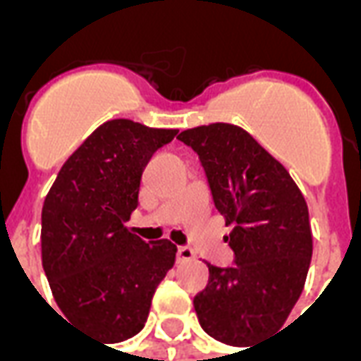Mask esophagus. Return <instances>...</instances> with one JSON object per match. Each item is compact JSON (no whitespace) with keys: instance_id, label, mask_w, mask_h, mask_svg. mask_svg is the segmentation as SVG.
Returning <instances> with one entry per match:
<instances>
[{"instance_id":"34e87169","label":"esophagus","mask_w":361,"mask_h":361,"mask_svg":"<svg viewBox=\"0 0 361 361\" xmlns=\"http://www.w3.org/2000/svg\"><path fill=\"white\" fill-rule=\"evenodd\" d=\"M193 257H195V253H193V250H191L189 245H180V247H178V261H180V263L191 261Z\"/></svg>"}]
</instances>
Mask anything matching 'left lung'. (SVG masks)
Instances as JSON below:
<instances>
[{"label": "left lung", "mask_w": 361, "mask_h": 361, "mask_svg": "<svg viewBox=\"0 0 361 361\" xmlns=\"http://www.w3.org/2000/svg\"><path fill=\"white\" fill-rule=\"evenodd\" d=\"M178 139L197 152L214 207L232 226L224 240L234 265H209L197 317L212 338L247 350L284 325L302 294L313 253L307 204L286 168L242 127L211 123Z\"/></svg>", "instance_id": "1"}]
</instances>
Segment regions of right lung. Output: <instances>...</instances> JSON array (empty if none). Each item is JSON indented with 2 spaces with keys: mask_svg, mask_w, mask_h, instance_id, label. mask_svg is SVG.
<instances>
[{
  "mask_svg": "<svg viewBox=\"0 0 361 361\" xmlns=\"http://www.w3.org/2000/svg\"><path fill=\"white\" fill-rule=\"evenodd\" d=\"M176 135L131 119L106 121L67 158L44 201L40 240L51 294L67 321L104 342L141 331L176 261L172 242L147 243L126 226L149 160Z\"/></svg>",
  "mask_w": 361,
  "mask_h": 361,
  "instance_id": "1",
  "label": "right lung"
}]
</instances>
